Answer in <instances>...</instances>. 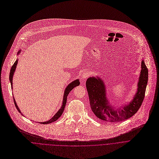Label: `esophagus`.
Instances as JSON below:
<instances>
[{"label": "esophagus", "instance_id": "obj_1", "mask_svg": "<svg viewBox=\"0 0 159 159\" xmlns=\"http://www.w3.org/2000/svg\"><path fill=\"white\" fill-rule=\"evenodd\" d=\"M89 74L88 72H84V73H83V75L81 76V78H82V79L84 80V79L88 78L89 77Z\"/></svg>", "mask_w": 159, "mask_h": 159}]
</instances>
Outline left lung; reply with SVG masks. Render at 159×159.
Masks as SVG:
<instances>
[{
	"mask_svg": "<svg viewBox=\"0 0 159 159\" xmlns=\"http://www.w3.org/2000/svg\"><path fill=\"white\" fill-rule=\"evenodd\" d=\"M141 66L137 92L132 101L128 105L121 107V110H115L109 105L105 84L100 78L92 77L87 80L86 86L90 107L97 117L106 121L116 123L128 119L137 112L143 101L148 82V69L144 60H142Z\"/></svg>",
	"mask_w": 159,
	"mask_h": 159,
	"instance_id": "1",
	"label": "left lung"
}]
</instances>
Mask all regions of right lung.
I'll return each mask as SVG.
<instances>
[{
	"label": "right lung",
	"mask_w": 159,
	"mask_h": 159,
	"mask_svg": "<svg viewBox=\"0 0 159 159\" xmlns=\"http://www.w3.org/2000/svg\"><path fill=\"white\" fill-rule=\"evenodd\" d=\"M20 52V51L18 52V54H19ZM17 59L15 61V62L14 63V65H12V68H11V72H10V75H9V79H10V81H11V88H12V78H13V75H14V71H15V70L16 68V66H17ZM80 81L78 80H75L74 81H73L72 83H71L70 84H68V86H67V88L65 89V93H64V97H63V101H62V107L59 110V111L56 113V114L51 118L49 120L47 121H44V122H41V123L42 124H49V123H51L52 122H54L55 121H56L60 116L62 114L63 111H64V110H65V106H66V101H67V97L68 94L70 93V92L74 88H75L76 86L80 85ZM14 99V104H15V106L17 108V110L19 111V113H20V110L19 108H18V106L16 104V100L14 99V98H13Z\"/></svg>",
	"instance_id": "right-lung-1"
}]
</instances>
